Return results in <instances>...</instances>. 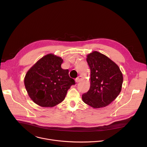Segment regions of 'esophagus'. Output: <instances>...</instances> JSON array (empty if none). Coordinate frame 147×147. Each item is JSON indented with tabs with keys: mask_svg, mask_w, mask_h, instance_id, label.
I'll use <instances>...</instances> for the list:
<instances>
[{
	"mask_svg": "<svg viewBox=\"0 0 147 147\" xmlns=\"http://www.w3.org/2000/svg\"><path fill=\"white\" fill-rule=\"evenodd\" d=\"M81 80H82V77L80 76L77 78H76V82H79L81 81Z\"/></svg>",
	"mask_w": 147,
	"mask_h": 147,
	"instance_id": "34e87169",
	"label": "esophagus"
}]
</instances>
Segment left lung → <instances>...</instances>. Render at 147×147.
Returning a JSON list of instances; mask_svg holds the SVG:
<instances>
[{
  "label": "left lung",
  "instance_id": "8db88e82",
  "mask_svg": "<svg viewBox=\"0 0 147 147\" xmlns=\"http://www.w3.org/2000/svg\"><path fill=\"white\" fill-rule=\"evenodd\" d=\"M87 61L91 70V86L82 95V100L94 108L106 107L121 91L122 73L115 63L98 52L89 54Z\"/></svg>",
  "mask_w": 147,
  "mask_h": 147
}]
</instances>
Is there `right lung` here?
<instances>
[{
    "instance_id": "1",
    "label": "right lung",
    "mask_w": 147,
    "mask_h": 147,
    "mask_svg": "<svg viewBox=\"0 0 147 147\" xmlns=\"http://www.w3.org/2000/svg\"><path fill=\"white\" fill-rule=\"evenodd\" d=\"M61 57L49 54L39 60L28 71L24 78L31 99L42 107H53L66 97L70 87L75 85L69 70L61 67Z\"/></svg>"
}]
</instances>
